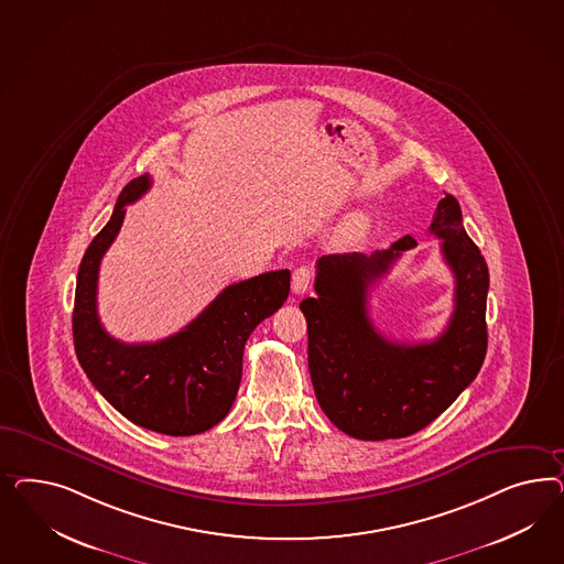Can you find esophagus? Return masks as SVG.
Returning a JSON list of instances; mask_svg holds the SVG:
<instances>
[{"label": "esophagus", "instance_id": "esophagus-1", "mask_svg": "<svg viewBox=\"0 0 564 564\" xmlns=\"http://www.w3.org/2000/svg\"><path fill=\"white\" fill-rule=\"evenodd\" d=\"M310 285H312V269H307V267L295 269L291 274V291L302 295V293L310 290Z\"/></svg>", "mask_w": 564, "mask_h": 564}]
</instances>
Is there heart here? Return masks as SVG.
I'll return each instance as SVG.
<instances>
[{
  "mask_svg": "<svg viewBox=\"0 0 564 564\" xmlns=\"http://www.w3.org/2000/svg\"><path fill=\"white\" fill-rule=\"evenodd\" d=\"M364 229H366V219L358 215V217H351L349 221L345 223L343 236H345V239H349V241H356L364 234Z\"/></svg>",
  "mask_w": 564,
  "mask_h": 564,
  "instance_id": "obj_1",
  "label": "heart"
}]
</instances>
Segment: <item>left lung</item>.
I'll list each match as a JSON object with an SVG mask.
<instances>
[{
    "instance_id": "obj_1",
    "label": "left lung",
    "mask_w": 564,
    "mask_h": 564,
    "mask_svg": "<svg viewBox=\"0 0 564 564\" xmlns=\"http://www.w3.org/2000/svg\"><path fill=\"white\" fill-rule=\"evenodd\" d=\"M430 234L443 239L444 262L455 274V310L438 339L391 341L368 316V291L397 258L415 248L411 236L370 257L321 258L316 297L300 304L316 399L335 426L359 441L405 438L426 427L474 382L486 358L490 274L463 227L455 196L444 194Z\"/></svg>"
}]
</instances>
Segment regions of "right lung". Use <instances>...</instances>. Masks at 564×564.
<instances>
[{
	"label": "right lung",
	"instance_id": "obj_1",
	"mask_svg": "<svg viewBox=\"0 0 564 564\" xmlns=\"http://www.w3.org/2000/svg\"><path fill=\"white\" fill-rule=\"evenodd\" d=\"M151 188L149 173L121 189L111 219L86 248L78 269L72 333L76 356L99 393L137 426L192 436L229 413L252 330L290 295V271H271L225 290L180 333L154 343H121L102 328L97 281L126 206Z\"/></svg>",
	"mask_w": 564,
	"mask_h": 564
}]
</instances>
